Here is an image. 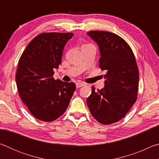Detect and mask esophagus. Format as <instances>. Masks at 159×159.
Here are the masks:
<instances>
[{"mask_svg": "<svg viewBox=\"0 0 159 159\" xmlns=\"http://www.w3.org/2000/svg\"><path fill=\"white\" fill-rule=\"evenodd\" d=\"M83 85H85V83H81V82H78V83H76V88H80V87H82V86H83Z\"/></svg>", "mask_w": 159, "mask_h": 159, "instance_id": "1", "label": "esophagus"}]
</instances>
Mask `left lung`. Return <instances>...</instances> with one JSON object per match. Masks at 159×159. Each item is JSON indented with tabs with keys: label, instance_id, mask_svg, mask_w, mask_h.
<instances>
[{
	"label": "left lung",
	"instance_id": "left-lung-1",
	"mask_svg": "<svg viewBox=\"0 0 159 159\" xmlns=\"http://www.w3.org/2000/svg\"><path fill=\"white\" fill-rule=\"evenodd\" d=\"M87 34L98 44L99 66L105 70L104 87H92L87 104L93 116L104 125L125 116L137 99L139 71L130 47L122 38L111 32L90 31Z\"/></svg>",
	"mask_w": 159,
	"mask_h": 159
}]
</instances>
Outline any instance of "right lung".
<instances>
[{
	"label": "right lung",
	"instance_id": "1",
	"mask_svg": "<svg viewBox=\"0 0 159 159\" xmlns=\"http://www.w3.org/2000/svg\"><path fill=\"white\" fill-rule=\"evenodd\" d=\"M72 33H43L29 43L19 60L15 80L19 95L31 114L50 122L62 115L76 85L55 80L54 69L61 64L63 48Z\"/></svg>",
	"mask_w": 159,
	"mask_h": 159
}]
</instances>
